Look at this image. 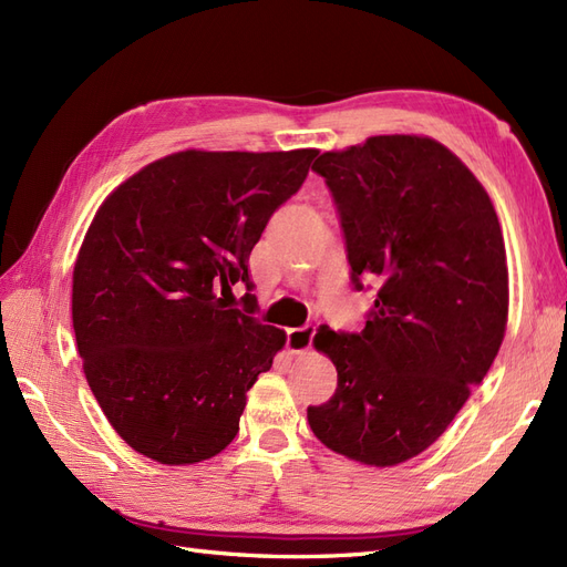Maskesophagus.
<instances>
[{"instance_id":"34e87169","label":"esophagus","mask_w":567,"mask_h":567,"mask_svg":"<svg viewBox=\"0 0 567 567\" xmlns=\"http://www.w3.org/2000/svg\"><path fill=\"white\" fill-rule=\"evenodd\" d=\"M315 340V326H298V329H288L286 331V346L290 352H307L312 348Z\"/></svg>"}]
</instances>
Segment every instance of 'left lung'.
<instances>
[{"label":"left lung","mask_w":567,"mask_h":567,"mask_svg":"<svg viewBox=\"0 0 567 567\" xmlns=\"http://www.w3.org/2000/svg\"><path fill=\"white\" fill-rule=\"evenodd\" d=\"M312 169L333 196L354 290H379L362 331L315 336L338 388L307 421L329 450L394 466L447 431L502 348L499 217L471 169L427 136H371Z\"/></svg>","instance_id":"left-lung-1"}]
</instances>
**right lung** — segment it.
Wrapping results in <instances>:
<instances>
[{
  "label": "right lung",
  "mask_w": 567,
  "mask_h": 567,
  "mask_svg": "<svg viewBox=\"0 0 567 567\" xmlns=\"http://www.w3.org/2000/svg\"><path fill=\"white\" fill-rule=\"evenodd\" d=\"M317 148L179 151L120 184L73 271L82 369L109 423L167 466L219 454L286 333L231 307L248 257Z\"/></svg>",
  "instance_id": "right-lung-1"
}]
</instances>
